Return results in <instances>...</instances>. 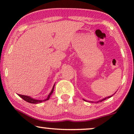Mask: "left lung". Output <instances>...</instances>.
Segmentation results:
<instances>
[{"mask_svg": "<svg viewBox=\"0 0 134 134\" xmlns=\"http://www.w3.org/2000/svg\"><path fill=\"white\" fill-rule=\"evenodd\" d=\"M113 95H111V96H108V97H107V98H104V99H101V100H98V102H97V103H98V102H102V100H105V99H107V98H111V96H113ZM84 100H85V99H83Z\"/></svg>", "mask_w": 134, "mask_h": 134, "instance_id": "obj_1", "label": "left lung"}]
</instances>
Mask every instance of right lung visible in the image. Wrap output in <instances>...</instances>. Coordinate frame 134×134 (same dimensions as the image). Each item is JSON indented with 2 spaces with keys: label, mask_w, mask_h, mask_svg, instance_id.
I'll return each instance as SVG.
<instances>
[{
  "label": "right lung",
  "mask_w": 134,
  "mask_h": 134,
  "mask_svg": "<svg viewBox=\"0 0 134 134\" xmlns=\"http://www.w3.org/2000/svg\"><path fill=\"white\" fill-rule=\"evenodd\" d=\"M54 86H55V84L54 85V87H53L52 89V91H51V93H49L48 96H47V98L46 99H45L44 100H38V99H35L34 98H32L30 96H25V95H22V94H18L19 96L21 97L24 100H25L26 102H28L29 103H32V104H38V103H41L42 102H44V101H46V100H47L49 99V98H50V97L51 96V94H52L53 91H54Z\"/></svg>",
  "instance_id": "obj_1"
}]
</instances>
